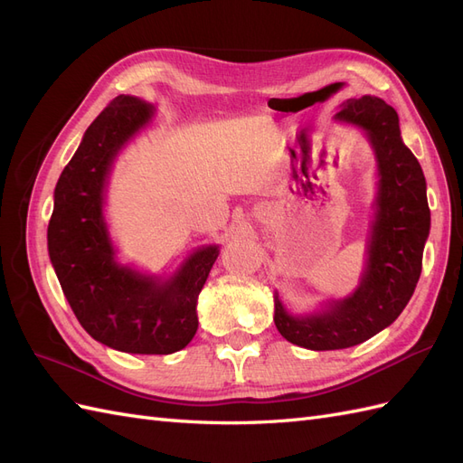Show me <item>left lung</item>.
<instances>
[{"label":"left lung","instance_id":"1","mask_svg":"<svg viewBox=\"0 0 463 463\" xmlns=\"http://www.w3.org/2000/svg\"><path fill=\"white\" fill-rule=\"evenodd\" d=\"M335 118L367 131L381 184L367 270L354 296L309 317H291L278 296L274 299L278 332L288 342L315 352L357 345L400 317L421 276L430 228L425 175L411 150L402 143L396 109L381 98L361 96L349 100Z\"/></svg>","mask_w":463,"mask_h":463}]
</instances>
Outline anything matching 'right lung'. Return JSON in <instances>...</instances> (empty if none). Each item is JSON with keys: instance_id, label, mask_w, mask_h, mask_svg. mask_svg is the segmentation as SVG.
Returning a JSON list of instances; mask_svg holds the SVG:
<instances>
[{"instance_id": "add662e5", "label": "right lung", "mask_w": 463, "mask_h": 463, "mask_svg": "<svg viewBox=\"0 0 463 463\" xmlns=\"http://www.w3.org/2000/svg\"><path fill=\"white\" fill-rule=\"evenodd\" d=\"M150 116L146 102L118 96L90 123L55 185L48 250L69 305L94 340L128 354L167 355L197 332V299L220 250L199 249L164 284L114 260L102 220L104 184L118 150Z\"/></svg>"}]
</instances>
